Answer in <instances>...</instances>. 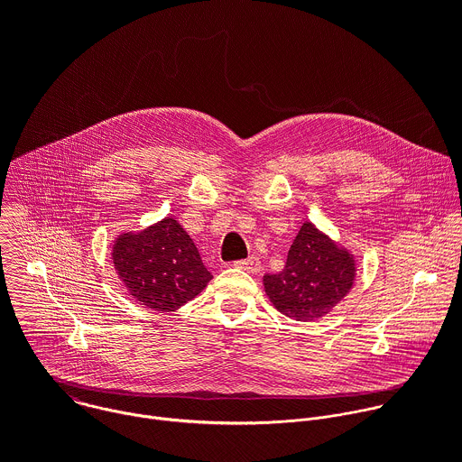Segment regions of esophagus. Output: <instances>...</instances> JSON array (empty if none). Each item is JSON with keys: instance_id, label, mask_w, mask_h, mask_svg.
<instances>
[{"instance_id": "obj_1", "label": "esophagus", "mask_w": 462, "mask_h": 462, "mask_svg": "<svg viewBox=\"0 0 462 462\" xmlns=\"http://www.w3.org/2000/svg\"><path fill=\"white\" fill-rule=\"evenodd\" d=\"M234 267H237V269H243V271H246V273H257L259 271V267H261V263H259V259L257 257H246V259H239V261H236L234 263Z\"/></svg>"}]
</instances>
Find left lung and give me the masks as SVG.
<instances>
[{"mask_svg":"<svg viewBox=\"0 0 462 462\" xmlns=\"http://www.w3.org/2000/svg\"><path fill=\"white\" fill-rule=\"evenodd\" d=\"M355 259L347 250L314 225L303 223L291 245L285 269L263 276V285L282 314L312 321L344 300L355 283Z\"/></svg>","mask_w":462,"mask_h":462,"instance_id":"8db88e82","label":"left lung"}]
</instances>
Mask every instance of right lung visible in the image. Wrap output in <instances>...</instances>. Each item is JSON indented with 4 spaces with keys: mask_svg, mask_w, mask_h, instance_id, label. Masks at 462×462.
Returning <instances> with one entry per match:
<instances>
[{
    "mask_svg": "<svg viewBox=\"0 0 462 462\" xmlns=\"http://www.w3.org/2000/svg\"><path fill=\"white\" fill-rule=\"evenodd\" d=\"M115 269L129 294L153 310H175L199 294L212 274L191 237L171 217L113 245Z\"/></svg>",
    "mask_w": 462,
    "mask_h": 462,
    "instance_id": "add662e5",
    "label": "right lung"
}]
</instances>
